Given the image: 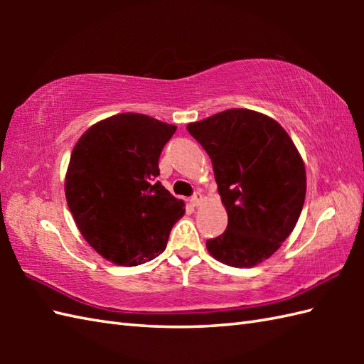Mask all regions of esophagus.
I'll list each match as a JSON object with an SVG mask.
<instances>
[{
	"label": "esophagus",
	"mask_w": 364,
	"mask_h": 364,
	"mask_svg": "<svg viewBox=\"0 0 364 364\" xmlns=\"http://www.w3.org/2000/svg\"><path fill=\"white\" fill-rule=\"evenodd\" d=\"M202 200H203L202 194H200V192H196V194L191 197V205L192 206H198L200 203H202Z\"/></svg>",
	"instance_id": "34e87169"
}]
</instances>
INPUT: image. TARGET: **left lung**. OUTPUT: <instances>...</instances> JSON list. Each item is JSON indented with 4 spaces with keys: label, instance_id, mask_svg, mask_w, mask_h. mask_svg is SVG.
<instances>
[{
    "label": "left lung",
    "instance_id": "left-lung-1",
    "mask_svg": "<svg viewBox=\"0 0 364 364\" xmlns=\"http://www.w3.org/2000/svg\"><path fill=\"white\" fill-rule=\"evenodd\" d=\"M188 131L210 154L228 214L208 252L231 267L259 264L280 249L304 208L306 172L297 146L277 120L241 107L189 123Z\"/></svg>",
    "mask_w": 364,
    "mask_h": 364
}]
</instances>
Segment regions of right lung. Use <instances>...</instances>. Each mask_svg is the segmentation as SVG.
<instances>
[{"mask_svg":"<svg viewBox=\"0 0 364 364\" xmlns=\"http://www.w3.org/2000/svg\"><path fill=\"white\" fill-rule=\"evenodd\" d=\"M176 131L145 114L97 122L73 146L65 198L82 237L107 261L137 266L166 250L184 202L156 181L158 161Z\"/></svg>","mask_w":364,"mask_h":364,"instance_id":"obj_1","label":"right lung"}]
</instances>
